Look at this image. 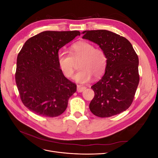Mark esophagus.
Segmentation results:
<instances>
[{
    "instance_id": "34e87169",
    "label": "esophagus",
    "mask_w": 158,
    "mask_h": 158,
    "mask_svg": "<svg viewBox=\"0 0 158 158\" xmlns=\"http://www.w3.org/2000/svg\"><path fill=\"white\" fill-rule=\"evenodd\" d=\"M86 88L85 86H82V85H77V92H82L83 91H84Z\"/></svg>"
}]
</instances>
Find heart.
I'll return each mask as SVG.
<instances>
[{"mask_svg":"<svg viewBox=\"0 0 158 158\" xmlns=\"http://www.w3.org/2000/svg\"><path fill=\"white\" fill-rule=\"evenodd\" d=\"M81 60L80 69L76 73L74 80L80 84L89 82L93 76L99 77L103 74L107 64V57L103 51L95 49L88 41H80L72 45L70 54L60 51L57 55V63L66 78H71L74 71V61Z\"/></svg>","mask_w":158,"mask_h":158,"instance_id":"heart-1","label":"heart"}]
</instances>
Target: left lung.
Returning a JSON list of instances; mask_svg holds the SVG:
<instances>
[{
	"label": "left lung",
	"mask_w": 158,
	"mask_h": 158,
	"mask_svg": "<svg viewBox=\"0 0 158 158\" xmlns=\"http://www.w3.org/2000/svg\"><path fill=\"white\" fill-rule=\"evenodd\" d=\"M82 34L83 39L98 45L107 57L104 75L91 87L95 93L89 103L91 112L109 117L126 111L139 83V60L132 45L126 38L107 30H87Z\"/></svg>",
	"instance_id": "obj_1"
}]
</instances>
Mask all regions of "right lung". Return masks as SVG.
Instances as JSON below:
<instances>
[{
	"mask_svg": "<svg viewBox=\"0 0 158 158\" xmlns=\"http://www.w3.org/2000/svg\"><path fill=\"white\" fill-rule=\"evenodd\" d=\"M80 35L79 31H45L33 36L17 57L16 82L23 105L35 114L54 117L67 107L76 85L57 63L59 50Z\"/></svg>",
	"mask_w": 158,
	"mask_h": 158,
	"instance_id": "1",
	"label": "right lung"
}]
</instances>
